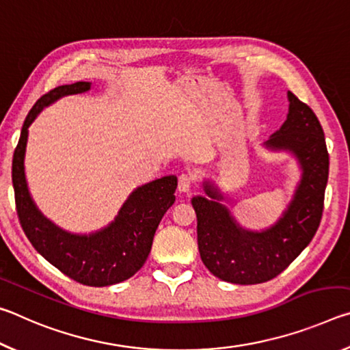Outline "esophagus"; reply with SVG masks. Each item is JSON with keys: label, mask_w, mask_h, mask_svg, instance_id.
I'll list each match as a JSON object with an SVG mask.
<instances>
[{"label": "esophagus", "mask_w": 350, "mask_h": 350, "mask_svg": "<svg viewBox=\"0 0 350 350\" xmlns=\"http://www.w3.org/2000/svg\"><path fill=\"white\" fill-rule=\"evenodd\" d=\"M194 180H196V176H194L191 171H185L179 176V182H177V188H179L180 193H188L191 189Z\"/></svg>", "instance_id": "34e87169"}]
</instances>
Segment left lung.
I'll return each mask as SVG.
<instances>
[{"label": "left lung", "mask_w": 350, "mask_h": 350, "mask_svg": "<svg viewBox=\"0 0 350 350\" xmlns=\"http://www.w3.org/2000/svg\"><path fill=\"white\" fill-rule=\"evenodd\" d=\"M288 114L280 131L265 145L292 151L303 168V179L288 210L262 233L242 230L225 206L206 198H193L198 216V247L205 267L219 280L233 284H260L273 280L309 245L324 210L329 177V152L324 131L309 105L288 92ZM206 194L219 199L210 183Z\"/></svg>", "instance_id": "1"}]
</instances>
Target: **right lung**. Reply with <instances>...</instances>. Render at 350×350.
<instances>
[{"label": "right lung", "mask_w": 350, "mask_h": 350, "mask_svg": "<svg viewBox=\"0 0 350 350\" xmlns=\"http://www.w3.org/2000/svg\"><path fill=\"white\" fill-rule=\"evenodd\" d=\"M91 83L77 81L44 94L32 106L21 129L12 161V183L21 228L41 256L69 276L91 287L122 282L137 273L151 252L154 233L174 204L177 177L165 176L133 191L108 228L91 236L69 234L57 228L37 210L29 194L25 176L27 128L38 112L57 98L85 92Z\"/></svg>", "instance_id": "add662e5"}]
</instances>
